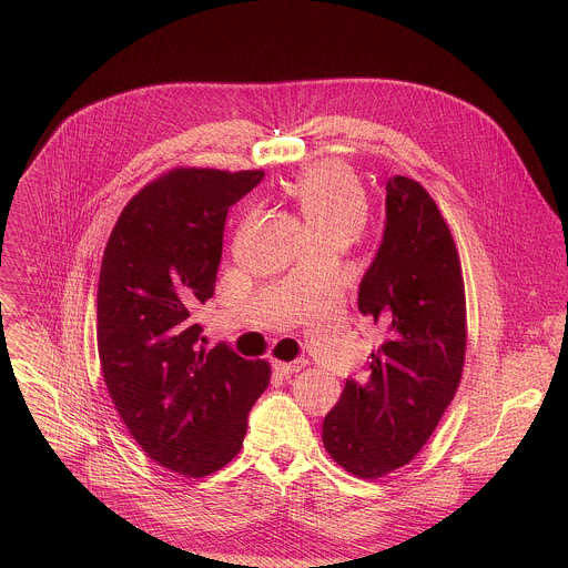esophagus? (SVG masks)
<instances>
[{"label":"esophagus","mask_w":568,"mask_h":568,"mask_svg":"<svg viewBox=\"0 0 568 568\" xmlns=\"http://www.w3.org/2000/svg\"><path fill=\"white\" fill-rule=\"evenodd\" d=\"M306 363L308 361H304V358H297V361H291V363H282V361H277L275 363V369L280 372V374H297V372H302L304 367H306Z\"/></svg>","instance_id":"obj_1"}]
</instances>
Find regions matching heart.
<instances>
[{
    "instance_id": "1",
    "label": "heart",
    "mask_w": 568,
    "mask_h": 568,
    "mask_svg": "<svg viewBox=\"0 0 568 568\" xmlns=\"http://www.w3.org/2000/svg\"><path fill=\"white\" fill-rule=\"evenodd\" d=\"M288 196L311 236H354L367 216V194L358 174L341 162L306 168L288 185Z\"/></svg>"
}]
</instances>
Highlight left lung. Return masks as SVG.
I'll return each instance as SVG.
<instances>
[{
    "label": "left lung",
    "instance_id": "obj_1",
    "mask_svg": "<svg viewBox=\"0 0 568 568\" xmlns=\"http://www.w3.org/2000/svg\"><path fill=\"white\" fill-rule=\"evenodd\" d=\"M358 313L383 329L369 376L347 381L325 415L327 455L361 479H381L424 448L453 403L466 363V288L450 227L433 196L396 174L387 225L358 288Z\"/></svg>",
    "mask_w": 568,
    "mask_h": 568
}]
</instances>
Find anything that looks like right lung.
Masks as SVG:
<instances>
[{
  "instance_id": "right-lung-1",
  "label": "right lung",
  "mask_w": 568,
  "mask_h": 568,
  "mask_svg": "<svg viewBox=\"0 0 568 568\" xmlns=\"http://www.w3.org/2000/svg\"><path fill=\"white\" fill-rule=\"evenodd\" d=\"M264 170L172 168L122 210L98 280V356L106 392L142 450L190 479L243 448L266 361L199 345L192 315L214 295L227 212ZM203 341V338H201Z\"/></svg>"
}]
</instances>
